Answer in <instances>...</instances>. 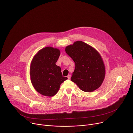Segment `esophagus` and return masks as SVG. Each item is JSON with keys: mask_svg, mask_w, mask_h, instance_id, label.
I'll return each instance as SVG.
<instances>
[{"mask_svg": "<svg viewBox=\"0 0 133 133\" xmlns=\"http://www.w3.org/2000/svg\"><path fill=\"white\" fill-rule=\"evenodd\" d=\"M67 78H68V79H70V78H71V75H68L67 76Z\"/></svg>", "mask_w": 133, "mask_h": 133, "instance_id": "esophagus-1", "label": "esophagus"}]
</instances>
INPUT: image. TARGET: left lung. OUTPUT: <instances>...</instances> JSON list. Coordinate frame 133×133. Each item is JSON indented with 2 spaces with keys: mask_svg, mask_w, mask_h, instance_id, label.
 <instances>
[{
  "mask_svg": "<svg viewBox=\"0 0 133 133\" xmlns=\"http://www.w3.org/2000/svg\"><path fill=\"white\" fill-rule=\"evenodd\" d=\"M65 51L75 64L71 81L84 91L91 92L98 88L105 75V65L99 52L82 41L67 46Z\"/></svg>",
  "mask_w": 133,
  "mask_h": 133,
  "instance_id": "1",
  "label": "left lung"
}]
</instances>
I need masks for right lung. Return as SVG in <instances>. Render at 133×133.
Instances as JSON below:
<instances>
[{"instance_id": "1", "label": "right lung", "mask_w": 133, "mask_h": 133, "mask_svg": "<svg viewBox=\"0 0 133 133\" xmlns=\"http://www.w3.org/2000/svg\"><path fill=\"white\" fill-rule=\"evenodd\" d=\"M60 53L58 49L47 47L38 51L31 63V83L36 91L44 96H54L61 84L67 79L63 76L61 68L56 65Z\"/></svg>"}]
</instances>
